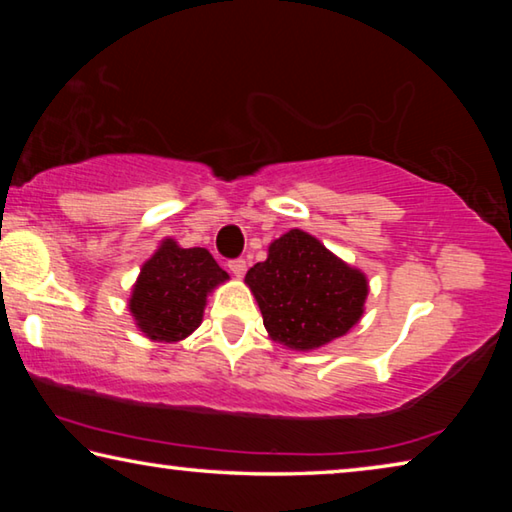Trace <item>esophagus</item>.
Returning a JSON list of instances; mask_svg holds the SVG:
<instances>
[{
  "mask_svg": "<svg viewBox=\"0 0 512 512\" xmlns=\"http://www.w3.org/2000/svg\"><path fill=\"white\" fill-rule=\"evenodd\" d=\"M228 268H230V271L232 273H235L237 277H244V273H246V262H244V259H232V262L228 264Z\"/></svg>",
  "mask_w": 512,
  "mask_h": 512,
  "instance_id": "obj_1",
  "label": "esophagus"
}]
</instances>
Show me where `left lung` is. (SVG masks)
I'll return each mask as SVG.
<instances>
[{"label":"left lung","instance_id":"8db88e82","mask_svg":"<svg viewBox=\"0 0 512 512\" xmlns=\"http://www.w3.org/2000/svg\"><path fill=\"white\" fill-rule=\"evenodd\" d=\"M264 327L289 350H318L359 323L368 277L305 230L293 228L268 246L266 262L246 273Z\"/></svg>","mask_w":512,"mask_h":512}]
</instances>
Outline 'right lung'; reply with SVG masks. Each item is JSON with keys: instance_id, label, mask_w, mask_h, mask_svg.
<instances>
[{"instance_id": "add662e5", "label": "right lung", "mask_w": 512, "mask_h": 512, "mask_svg": "<svg viewBox=\"0 0 512 512\" xmlns=\"http://www.w3.org/2000/svg\"><path fill=\"white\" fill-rule=\"evenodd\" d=\"M230 280L205 248H183L162 239L146 259L131 289L128 309L146 339L158 343L185 341L203 323L210 293Z\"/></svg>"}]
</instances>
